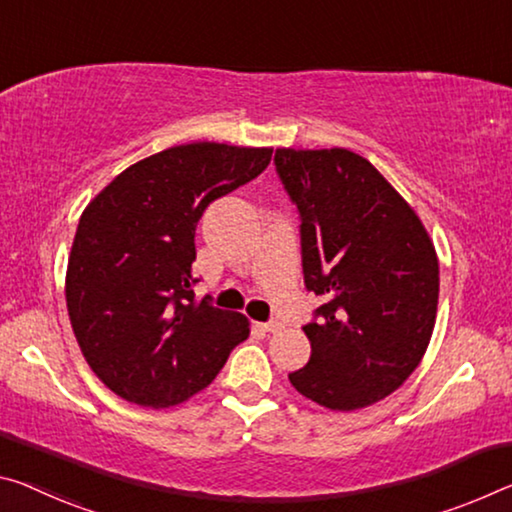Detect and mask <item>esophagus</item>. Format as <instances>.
<instances>
[{"label":"esophagus","mask_w":512,"mask_h":512,"mask_svg":"<svg viewBox=\"0 0 512 512\" xmlns=\"http://www.w3.org/2000/svg\"><path fill=\"white\" fill-rule=\"evenodd\" d=\"M259 328L264 332H280L282 330V323L280 321H269V323H259Z\"/></svg>","instance_id":"obj_1"}]
</instances>
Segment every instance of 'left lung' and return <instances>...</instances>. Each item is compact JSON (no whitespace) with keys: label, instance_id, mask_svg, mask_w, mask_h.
<instances>
[{"label":"left lung","instance_id":"obj_1","mask_svg":"<svg viewBox=\"0 0 512 512\" xmlns=\"http://www.w3.org/2000/svg\"><path fill=\"white\" fill-rule=\"evenodd\" d=\"M300 214L305 287L321 296L303 328L310 362L289 373L305 399L351 412L399 389L424 358L440 264L408 202L351 150H275Z\"/></svg>","mask_w":512,"mask_h":512}]
</instances>
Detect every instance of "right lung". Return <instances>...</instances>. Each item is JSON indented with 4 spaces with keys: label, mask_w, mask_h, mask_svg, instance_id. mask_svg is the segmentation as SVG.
Wrapping results in <instances>:
<instances>
[{
    "label": "right lung",
    "mask_w": 512,
    "mask_h": 512,
    "mask_svg": "<svg viewBox=\"0 0 512 512\" xmlns=\"http://www.w3.org/2000/svg\"><path fill=\"white\" fill-rule=\"evenodd\" d=\"M271 154L175 145L136 161L88 202L68 257V316L88 367L120 399L145 408L191 399L248 339L246 316L196 298L191 264L209 202L255 180Z\"/></svg>",
    "instance_id": "right-lung-1"
}]
</instances>
